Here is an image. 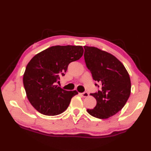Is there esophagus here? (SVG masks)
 Here are the masks:
<instances>
[{"mask_svg": "<svg viewBox=\"0 0 151 151\" xmlns=\"http://www.w3.org/2000/svg\"><path fill=\"white\" fill-rule=\"evenodd\" d=\"M81 94L82 95V97H88V96H89V93H88L87 91H85L84 93H81Z\"/></svg>", "mask_w": 151, "mask_h": 151, "instance_id": "esophagus-1", "label": "esophagus"}]
</instances>
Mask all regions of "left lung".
Instances as JSON below:
<instances>
[{
	"label": "left lung",
	"mask_w": 151,
	"mask_h": 151,
	"mask_svg": "<svg viewBox=\"0 0 151 151\" xmlns=\"http://www.w3.org/2000/svg\"><path fill=\"white\" fill-rule=\"evenodd\" d=\"M84 60L92 77L101 89L90 93L97 101L93 109L87 111L98 119H107L119 111L130 95L131 83L129 73L117 58L93 47L84 46Z\"/></svg>",
	"instance_id": "left-lung-1"
}]
</instances>
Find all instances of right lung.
I'll list each match as a JSON object with an SVG mask.
<instances>
[{"instance_id":"1","label":"right lung","mask_w":151,"mask_h":151,"mask_svg":"<svg viewBox=\"0 0 151 151\" xmlns=\"http://www.w3.org/2000/svg\"><path fill=\"white\" fill-rule=\"evenodd\" d=\"M82 46H53L34 56L27 65L23 85L33 107L45 115L62 114L68 108L76 91H66L56 85L70 62L79 60Z\"/></svg>"}]
</instances>
